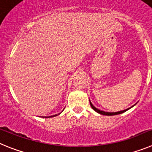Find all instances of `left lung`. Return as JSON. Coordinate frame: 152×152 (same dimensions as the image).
I'll return each instance as SVG.
<instances>
[{"label":"left lung","instance_id":"8db88e82","mask_svg":"<svg viewBox=\"0 0 152 152\" xmlns=\"http://www.w3.org/2000/svg\"><path fill=\"white\" fill-rule=\"evenodd\" d=\"M89 102H90V100H89ZM90 105H91V108H92L94 110H95L97 113H100V114H102V115H107V116H112V115H117V114H120V113H124V112L126 111V110H128L129 108H130V107H129V108H127V109H126V110H120V111H118V112H105V111H103V110H99V109L96 108V107H95L91 103V102H90Z\"/></svg>","mask_w":152,"mask_h":152}]
</instances>
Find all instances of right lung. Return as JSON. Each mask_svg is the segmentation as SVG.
I'll return each instance as SVG.
<instances>
[{"instance_id":"right-lung-1","label":"right lung","mask_w":152,"mask_h":152,"mask_svg":"<svg viewBox=\"0 0 152 152\" xmlns=\"http://www.w3.org/2000/svg\"><path fill=\"white\" fill-rule=\"evenodd\" d=\"M55 116H57V114H55V115H53V116H50V117H55Z\"/></svg>"}]
</instances>
